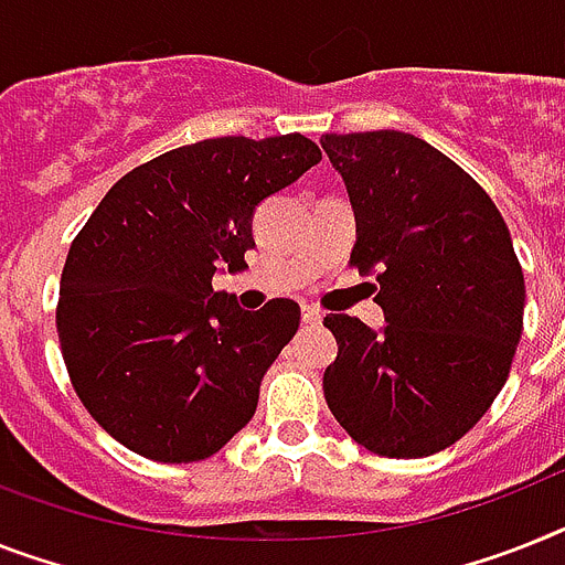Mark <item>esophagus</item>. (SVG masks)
I'll use <instances>...</instances> for the list:
<instances>
[{"mask_svg": "<svg viewBox=\"0 0 565 565\" xmlns=\"http://www.w3.org/2000/svg\"><path fill=\"white\" fill-rule=\"evenodd\" d=\"M323 320V311L315 309V306H302V323H309V326H317Z\"/></svg>", "mask_w": 565, "mask_h": 565, "instance_id": "1", "label": "esophagus"}]
</instances>
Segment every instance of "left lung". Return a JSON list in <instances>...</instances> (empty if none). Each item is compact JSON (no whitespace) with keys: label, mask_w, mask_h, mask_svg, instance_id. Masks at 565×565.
<instances>
[{"label":"left lung","mask_w":565,"mask_h":565,"mask_svg":"<svg viewBox=\"0 0 565 565\" xmlns=\"http://www.w3.org/2000/svg\"><path fill=\"white\" fill-rule=\"evenodd\" d=\"M355 207L349 265L375 274L384 332L323 317L338 340L326 404L372 454H439L488 413L523 334L525 279L505 218L456 161L416 135H323Z\"/></svg>","instance_id":"1"}]
</instances>
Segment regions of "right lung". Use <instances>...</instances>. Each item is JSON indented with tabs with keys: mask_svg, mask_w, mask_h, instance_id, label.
Wrapping results in <instances>:
<instances>
[{
	"mask_svg": "<svg viewBox=\"0 0 565 565\" xmlns=\"http://www.w3.org/2000/svg\"><path fill=\"white\" fill-rule=\"evenodd\" d=\"M320 158L300 132L207 138L135 167L97 204L65 256L57 334L74 393L111 439L188 465L254 418L300 306L242 311L213 274L245 268L256 204Z\"/></svg>",
	"mask_w": 565,
	"mask_h": 565,
	"instance_id": "1",
	"label": "right lung"
}]
</instances>
